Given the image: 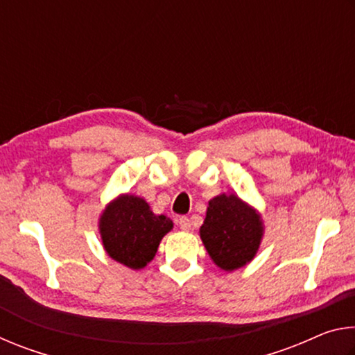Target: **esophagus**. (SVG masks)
<instances>
[{
    "label": "esophagus",
    "mask_w": 355,
    "mask_h": 355,
    "mask_svg": "<svg viewBox=\"0 0 355 355\" xmlns=\"http://www.w3.org/2000/svg\"><path fill=\"white\" fill-rule=\"evenodd\" d=\"M178 227L182 228V230L188 232L189 228H191V220H189L188 218H184V216H183V218H180V219H178Z\"/></svg>",
    "instance_id": "1"
}]
</instances>
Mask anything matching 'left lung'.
<instances>
[{
	"instance_id": "1",
	"label": "left lung",
	"mask_w": 355,
	"mask_h": 355,
	"mask_svg": "<svg viewBox=\"0 0 355 355\" xmlns=\"http://www.w3.org/2000/svg\"><path fill=\"white\" fill-rule=\"evenodd\" d=\"M200 238L211 260L224 271H235L254 260L263 238L257 209L235 194H220L208 202Z\"/></svg>"
}]
</instances>
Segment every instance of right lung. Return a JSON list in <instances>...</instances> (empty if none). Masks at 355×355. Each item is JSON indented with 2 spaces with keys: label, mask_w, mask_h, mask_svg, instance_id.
I'll use <instances>...</instances> for the list:
<instances>
[{
  "label": "right lung",
  "mask_w": 355,
  "mask_h": 355,
  "mask_svg": "<svg viewBox=\"0 0 355 355\" xmlns=\"http://www.w3.org/2000/svg\"><path fill=\"white\" fill-rule=\"evenodd\" d=\"M103 248L112 260L130 269H142L153 260L161 239L172 230V220L156 216L141 197L122 194L100 216Z\"/></svg>",
  "instance_id": "obj_1"
}]
</instances>
